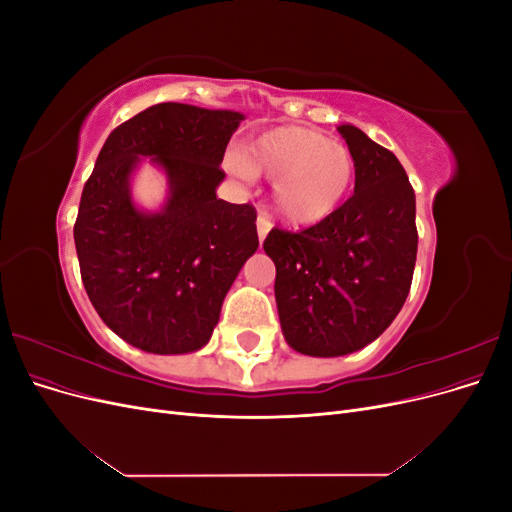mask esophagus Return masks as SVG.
I'll return each mask as SVG.
<instances>
[{"label":"esophagus","mask_w":512,"mask_h":512,"mask_svg":"<svg viewBox=\"0 0 512 512\" xmlns=\"http://www.w3.org/2000/svg\"><path fill=\"white\" fill-rule=\"evenodd\" d=\"M256 228H258V239H260V243H262V241H265V237L269 235V230H271V220H269V215H267L265 211L258 213Z\"/></svg>","instance_id":"34e87169"}]
</instances>
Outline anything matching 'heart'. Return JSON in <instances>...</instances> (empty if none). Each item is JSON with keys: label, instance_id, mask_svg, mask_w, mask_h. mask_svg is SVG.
Returning a JSON list of instances; mask_svg holds the SVG:
<instances>
[{"label": "heart", "instance_id": "1", "mask_svg": "<svg viewBox=\"0 0 512 512\" xmlns=\"http://www.w3.org/2000/svg\"><path fill=\"white\" fill-rule=\"evenodd\" d=\"M230 166L239 175L275 179L273 207L290 224H316L342 203L354 179L346 145L307 128H275L247 143Z\"/></svg>", "mask_w": 512, "mask_h": 512}]
</instances>
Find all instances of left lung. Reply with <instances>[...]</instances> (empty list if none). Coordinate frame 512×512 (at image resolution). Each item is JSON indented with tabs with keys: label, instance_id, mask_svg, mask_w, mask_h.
Masks as SVG:
<instances>
[{
	"label": "left lung",
	"instance_id": "8db88e82",
	"mask_svg": "<svg viewBox=\"0 0 512 512\" xmlns=\"http://www.w3.org/2000/svg\"><path fill=\"white\" fill-rule=\"evenodd\" d=\"M354 158V194L299 232L273 228L275 301L290 348L342 356L374 342L404 307L418 232L404 166L354 126H339Z\"/></svg>",
	"mask_w": 512,
	"mask_h": 512
}]
</instances>
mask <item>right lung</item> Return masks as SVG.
<instances>
[{
    "label": "right lung",
    "mask_w": 512,
    "mask_h": 512,
    "mask_svg": "<svg viewBox=\"0 0 512 512\" xmlns=\"http://www.w3.org/2000/svg\"><path fill=\"white\" fill-rule=\"evenodd\" d=\"M243 115L162 102L117 126L87 179L74 243L91 305L134 348H203L226 292L258 250L256 209L215 196L232 132ZM153 157L169 177L162 212H138L129 175Z\"/></svg>",
    "instance_id": "1"
}]
</instances>
